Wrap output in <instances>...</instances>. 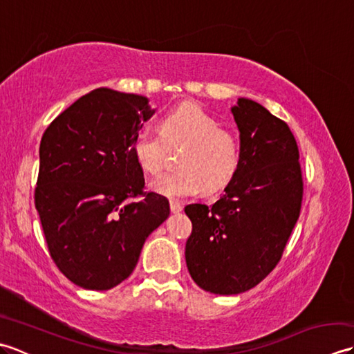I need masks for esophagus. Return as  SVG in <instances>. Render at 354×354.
Listing matches in <instances>:
<instances>
[{
  "instance_id": "esophagus-1",
  "label": "esophagus",
  "mask_w": 354,
  "mask_h": 354,
  "mask_svg": "<svg viewBox=\"0 0 354 354\" xmlns=\"http://www.w3.org/2000/svg\"><path fill=\"white\" fill-rule=\"evenodd\" d=\"M170 209H171V213H179L183 209V205L179 204L178 201H170Z\"/></svg>"
}]
</instances>
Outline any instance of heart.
I'll return each mask as SVG.
<instances>
[{
	"label": "heart",
	"instance_id": "obj_1",
	"mask_svg": "<svg viewBox=\"0 0 354 354\" xmlns=\"http://www.w3.org/2000/svg\"><path fill=\"white\" fill-rule=\"evenodd\" d=\"M165 145H187L178 160L181 170L165 173L150 184L152 190L171 199L216 192L227 185L239 167V142L230 131L199 104L184 103L165 112L160 133L141 131L132 141V155L149 175H158L165 165Z\"/></svg>",
	"mask_w": 354,
	"mask_h": 354
}]
</instances>
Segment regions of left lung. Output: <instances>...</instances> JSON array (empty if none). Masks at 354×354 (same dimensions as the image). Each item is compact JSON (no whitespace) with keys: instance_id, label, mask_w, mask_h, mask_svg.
Returning <instances> with one entry per match:
<instances>
[{"instance_id":"left-lung-1","label":"left lung","mask_w":354,"mask_h":354,"mask_svg":"<svg viewBox=\"0 0 354 354\" xmlns=\"http://www.w3.org/2000/svg\"><path fill=\"white\" fill-rule=\"evenodd\" d=\"M240 132L239 167L212 207L190 204L189 272L201 289L236 295L280 261L299 217L303 176L295 137L283 120L250 99L231 108Z\"/></svg>"}]
</instances>
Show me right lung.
Instances as JSON below:
<instances>
[{
	"label": "right lung",
	"instance_id": "right-lung-1",
	"mask_svg": "<svg viewBox=\"0 0 354 354\" xmlns=\"http://www.w3.org/2000/svg\"><path fill=\"white\" fill-rule=\"evenodd\" d=\"M153 112L147 97L99 88L42 135L35 205L53 261L80 288L108 290L126 280L170 214L167 199L145 192L132 155Z\"/></svg>",
	"mask_w": 354,
	"mask_h": 354
}]
</instances>
